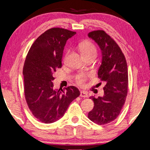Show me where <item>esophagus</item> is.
I'll return each mask as SVG.
<instances>
[{"instance_id": "1", "label": "esophagus", "mask_w": 150, "mask_h": 150, "mask_svg": "<svg viewBox=\"0 0 150 150\" xmlns=\"http://www.w3.org/2000/svg\"><path fill=\"white\" fill-rule=\"evenodd\" d=\"M80 96L81 97H83V98H87L88 96L87 92L86 91H81L80 92Z\"/></svg>"}]
</instances>
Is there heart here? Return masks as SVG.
Returning <instances> with one entry per match:
<instances>
[{"mask_svg":"<svg viewBox=\"0 0 150 150\" xmlns=\"http://www.w3.org/2000/svg\"><path fill=\"white\" fill-rule=\"evenodd\" d=\"M79 48L84 57L90 56V55H95L96 56V47L92 41L89 40H85V41L81 42L79 45ZM87 78L88 76L86 73H79L75 76V80L78 85L83 86L85 85Z\"/></svg>","mask_w":150,"mask_h":150,"instance_id":"heart-1","label":"heart"}]
</instances>
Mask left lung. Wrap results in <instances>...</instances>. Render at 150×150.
Returning a JSON list of instances; mask_svg holds the SVG:
<instances>
[{
	"label": "left lung",
	"mask_w": 150,
	"mask_h": 150,
	"mask_svg": "<svg viewBox=\"0 0 150 150\" xmlns=\"http://www.w3.org/2000/svg\"><path fill=\"white\" fill-rule=\"evenodd\" d=\"M88 37L101 50L102 62L98 77L105 85L104 96L90 97L94 106L88 117L94 123L104 125L116 119L125 103L128 86L127 63L119 45L104 30L92 31Z\"/></svg>",
	"instance_id": "left-lung-1"
}]
</instances>
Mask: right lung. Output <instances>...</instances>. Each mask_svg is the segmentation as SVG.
<instances>
[{
    "label": "right lung",
    "instance_id": "right-lung-1",
    "mask_svg": "<svg viewBox=\"0 0 150 150\" xmlns=\"http://www.w3.org/2000/svg\"><path fill=\"white\" fill-rule=\"evenodd\" d=\"M75 34L64 28H50L35 40L26 56L23 68L25 98L33 115L41 122L58 120L80 95L73 86L54 90L52 82L53 73L62 67L67 41Z\"/></svg>",
    "mask_w": 150,
    "mask_h": 150
}]
</instances>
